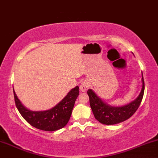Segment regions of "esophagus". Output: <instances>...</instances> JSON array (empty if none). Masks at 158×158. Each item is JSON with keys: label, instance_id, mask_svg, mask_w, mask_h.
<instances>
[{"label": "esophagus", "instance_id": "34e87169", "mask_svg": "<svg viewBox=\"0 0 158 158\" xmlns=\"http://www.w3.org/2000/svg\"><path fill=\"white\" fill-rule=\"evenodd\" d=\"M89 86V85L88 81H83L81 83L80 87H79V89H80V90L81 92H83V93H85V92L87 91V89H88Z\"/></svg>", "mask_w": 158, "mask_h": 158}]
</instances>
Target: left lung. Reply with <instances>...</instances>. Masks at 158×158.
<instances>
[{
	"label": "left lung",
	"instance_id": "obj_1",
	"mask_svg": "<svg viewBox=\"0 0 158 158\" xmlns=\"http://www.w3.org/2000/svg\"><path fill=\"white\" fill-rule=\"evenodd\" d=\"M142 88L138 98L128 104L123 106L114 107L103 102L95 92L89 89L87 95L89 98V104L95 118L104 125H115L129 119L134 114L142 101L144 92V81L142 73Z\"/></svg>",
	"mask_w": 158,
	"mask_h": 158
}]
</instances>
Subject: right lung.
Masks as SVG:
<instances>
[{
    "label": "right lung",
    "mask_w": 158,
    "mask_h": 158,
    "mask_svg": "<svg viewBox=\"0 0 158 158\" xmlns=\"http://www.w3.org/2000/svg\"><path fill=\"white\" fill-rule=\"evenodd\" d=\"M79 95V87L77 86L55 107L47 111H33L24 106L14 90L16 106L22 117L33 127L45 131H57L67 125Z\"/></svg>",
    "instance_id": "obj_1"
}]
</instances>
